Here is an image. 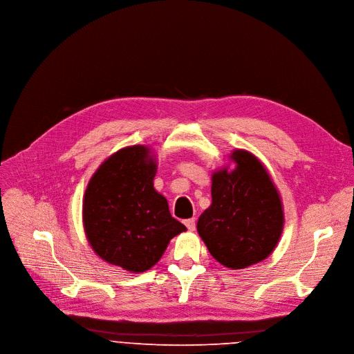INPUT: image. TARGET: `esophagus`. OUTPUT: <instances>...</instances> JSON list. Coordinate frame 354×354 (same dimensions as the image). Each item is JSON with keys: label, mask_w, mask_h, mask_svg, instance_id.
Listing matches in <instances>:
<instances>
[{"label": "esophagus", "mask_w": 354, "mask_h": 354, "mask_svg": "<svg viewBox=\"0 0 354 354\" xmlns=\"http://www.w3.org/2000/svg\"><path fill=\"white\" fill-rule=\"evenodd\" d=\"M185 224H186L187 230H190V232H194V230L196 229V220H195V218H187V220L185 221Z\"/></svg>", "instance_id": "obj_1"}]
</instances>
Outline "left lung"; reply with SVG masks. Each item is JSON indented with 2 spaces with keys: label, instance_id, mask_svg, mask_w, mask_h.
<instances>
[{
  "label": "left lung",
  "instance_id": "8db88e82",
  "mask_svg": "<svg viewBox=\"0 0 354 354\" xmlns=\"http://www.w3.org/2000/svg\"><path fill=\"white\" fill-rule=\"evenodd\" d=\"M237 164L212 176V205L198 220V233L221 266L241 270L266 260L283 227L278 190L252 153L236 149Z\"/></svg>",
  "mask_w": 354,
  "mask_h": 354
}]
</instances>
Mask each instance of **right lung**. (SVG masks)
<instances>
[{
    "label": "right lung",
    "mask_w": 354,
    "mask_h": 354,
    "mask_svg": "<svg viewBox=\"0 0 354 354\" xmlns=\"http://www.w3.org/2000/svg\"><path fill=\"white\" fill-rule=\"evenodd\" d=\"M156 162L144 145L127 147L91 176L83 202L87 240L100 259L131 272L153 267L186 227L153 189Z\"/></svg>",
    "instance_id": "1"
}]
</instances>
